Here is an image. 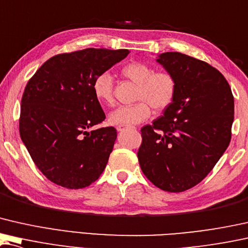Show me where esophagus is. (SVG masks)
I'll return each mask as SVG.
<instances>
[{
    "label": "esophagus",
    "instance_id": "esophagus-1",
    "mask_svg": "<svg viewBox=\"0 0 248 248\" xmlns=\"http://www.w3.org/2000/svg\"><path fill=\"white\" fill-rule=\"evenodd\" d=\"M128 127H125V126H117L116 127V130L118 131V132H122V131H125V130H127Z\"/></svg>",
    "mask_w": 248,
    "mask_h": 248
}]
</instances>
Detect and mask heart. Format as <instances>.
<instances>
[{"label": "heart", "mask_w": 248, "mask_h": 248, "mask_svg": "<svg viewBox=\"0 0 248 248\" xmlns=\"http://www.w3.org/2000/svg\"><path fill=\"white\" fill-rule=\"evenodd\" d=\"M121 74L125 78L138 84L133 105L121 106L109 114L110 124L117 126H133L148 120L151 107L155 112L167 109L173 102L177 92V81L169 71H154L150 64L133 62L122 68ZM113 77L108 73H102L93 82V92L100 103L113 105Z\"/></svg>", "instance_id": "heart-1"}]
</instances>
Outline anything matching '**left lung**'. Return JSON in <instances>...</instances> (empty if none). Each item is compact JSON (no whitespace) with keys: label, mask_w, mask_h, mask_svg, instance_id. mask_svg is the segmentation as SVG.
<instances>
[{"label":"left lung","mask_w":248,"mask_h":248,"mask_svg":"<svg viewBox=\"0 0 248 248\" xmlns=\"http://www.w3.org/2000/svg\"><path fill=\"white\" fill-rule=\"evenodd\" d=\"M156 62L177 81L173 102L163 115L141 128L140 167L157 188L186 191L216 166L228 148L234 122V96L216 68L180 52Z\"/></svg>","instance_id":"8db88e82"}]
</instances>
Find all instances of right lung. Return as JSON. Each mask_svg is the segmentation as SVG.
<instances>
[{
  "label": "right lung",
  "instance_id": "add662e5",
  "mask_svg": "<svg viewBox=\"0 0 248 248\" xmlns=\"http://www.w3.org/2000/svg\"><path fill=\"white\" fill-rule=\"evenodd\" d=\"M130 51L88 48L53 56L30 78L21 100L20 136L42 174L81 189L103 173L117 132L89 131L105 120L93 82Z\"/></svg>",
  "mask_w": 248,
  "mask_h": 248
}]
</instances>
